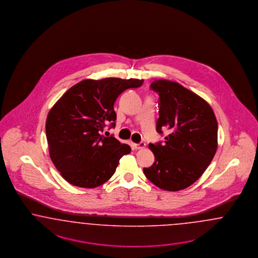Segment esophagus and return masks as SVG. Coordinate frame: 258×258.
I'll list each match as a JSON object with an SVG mask.
<instances>
[{
  "label": "esophagus",
  "instance_id": "obj_1",
  "mask_svg": "<svg viewBox=\"0 0 258 258\" xmlns=\"http://www.w3.org/2000/svg\"><path fill=\"white\" fill-rule=\"evenodd\" d=\"M145 144L144 142H141V143H139V144H134V147L136 149V150H141V149H144Z\"/></svg>",
  "mask_w": 258,
  "mask_h": 258
}]
</instances>
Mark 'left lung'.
<instances>
[{
    "label": "left lung",
    "instance_id": "obj_1",
    "mask_svg": "<svg viewBox=\"0 0 258 258\" xmlns=\"http://www.w3.org/2000/svg\"><path fill=\"white\" fill-rule=\"evenodd\" d=\"M151 89L159 97L156 132L167 128L170 134L163 144H149L155 161L143 171L160 189L182 190L200 178L215 155L216 117L204 99L179 83L158 80Z\"/></svg>",
    "mask_w": 258,
    "mask_h": 258
}]
</instances>
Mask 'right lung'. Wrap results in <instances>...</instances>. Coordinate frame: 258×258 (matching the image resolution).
<instances>
[{
    "label": "right lung",
    "mask_w": 258,
    "mask_h": 258,
    "mask_svg": "<svg viewBox=\"0 0 258 258\" xmlns=\"http://www.w3.org/2000/svg\"><path fill=\"white\" fill-rule=\"evenodd\" d=\"M143 82L119 78L84 80L52 106L46 121V136L52 163L65 180L95 188L113 175L120 158L132 149L102 133L106 124L115 126L113 105L119 95L140 87Z\"/></svg>",
    "instance_id": "1"
}]
</instances>
